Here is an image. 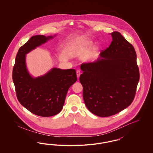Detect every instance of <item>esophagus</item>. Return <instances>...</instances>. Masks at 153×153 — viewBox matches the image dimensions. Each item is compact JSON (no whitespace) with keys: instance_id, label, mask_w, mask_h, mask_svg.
<instances>
[{"instance_id":"34e87169","label":"esophagus","mask_w":153,"mask_h":153,"mask_svg":"<svg viewBox=\"0 0 153 153\" xmlns=\"http://www.w3.org/2000/svg\"><path fill=\"white\" fill-rule=\"evenodd\" d=\"M76 74H77V77L79 79L80 77V74H81L80 71H76Z\"/></svg>"}]
</instances>
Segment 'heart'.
Here are the masks:
<instances>
[{"label": "heart", "instance_id": "obj_1", "mask_svg": "<svg viewBox=\"0 0 153 153\" xmlns=\"http://www.w3.org/2000/svg\"><path fill=\"white\" fill-rule=\"evenodd\" d=\"M93 42L91 40H86L82 43L79 44L74 48L73 53L74 55H79L85 51H87L89 48H90L93 45Z\"/></svg>", "mask_w": 153, "mask_h": 153}]
</instances>
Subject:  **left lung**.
Returning <instances> with one entry per match:
<instances>
[{
  "instance_id": "obj_1",
  "label": "left lung",
  "mask_w": 153,
  "mask_h": 153,
  "mask_svg": "<svg viewBox=\"0 0 153 153\" xmlns=\"http://www.w3.org/2000/svg\"><path fill=\"white\" fill-rule=\"evenodd\" d=\"M111 35V44L97 60L80 67L85 104L90 112L100 117L114 115L128 107L139 80L134 48L120 33Z\"/></svg>"
}]
</instances>
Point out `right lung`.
Segmentation results:
<instances>
[{"instance_id": "right-lung-1", "label": "right lung", "mask_w": 153, "mask_h": 153, "mask_svg": "<svg viewBox=\"0 0 153 153\" xmlns=\"http://www.w3.org/2000/svg\"><path fill=\"white\" fill-rule=\"evenodd\" d=\"M56 36H31L16 54L13 80L17 98L31 113L40 117H51L62 110L69 88L77 81L74 69L53 68L42 76L33 77L26 65V54Z\"/></svg>"}]
</instances>
